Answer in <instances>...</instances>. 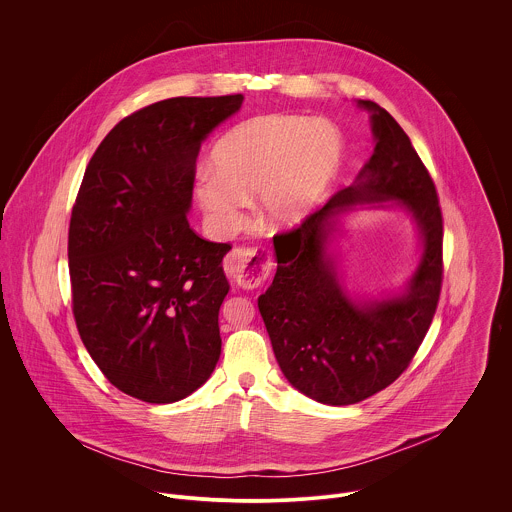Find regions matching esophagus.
Instances as JSON below:
<instances>
[{
  "mask_svg": "<svg viewBox=\"0 0 512 512\" xmlns=\"http://www.w3.org/2000/svg\"><path fill=\"white\" fill-rule=\"evenodd\" d=\"M272 252L266 246H236L224 258L226 274L244 290L260 288L272 274Z\"/></svg>",
  "mask_w": 512,
  "mask_h": 512,
  "instance_id": "34e87169",
  "label": "esophagus"
}]
</instances>
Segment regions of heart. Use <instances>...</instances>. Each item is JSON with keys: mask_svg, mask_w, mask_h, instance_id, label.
Segmentation results:
<instances>
[{"mask_svg": "<svg viewBox=\"0 0 512 512\" xmlns=\"http://www.w3.org/2000/svg\"><path fill=\"white\" fill-rule=\"evenodd\" d=\"M345 157L341 130L327 120L262 114L228 130L213 147V169L195 177L207 220L222 232L238 228L250 195L274 226L305 219L327 195Z\"/></svg>", "mask_w": 512, "mask_h": 512, "instance_id": "heart-1", "label": "heart"}]
</instances>
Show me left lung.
Here are the masks:
<instances>
[{
  "label": "left lung",
  "instance_id": "8db88e82",
  "mask_svg": "<svg viewBox=\"0 0 512 512\" xmlns=\"http://www.w3.org/2000/svg\"><path fill=\"white\" fill-rule=\"evenodd\" d=\"M359 104L372 114V157L351 187L274 236L278 270L258 297L284 376L299 392L329 406L357 404L408 368L432 325L443 282L436 185L400 124L370 100ZM378 200H398L415 215L425 254L404 296L357 304L338 286L324 242L339 212Z\"/></svg>",
  "mask_w": 512,
  "mask_h": 512
}]
</instances>
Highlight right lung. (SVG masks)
Wrapping results in <instances>:
<instances>
[{
  "label": "right lung",
  "instance_id": "add662e5",
  "mask_svg": "<svg viewBox=\"0 0 512 512\" xmlns=\"http://www.w3.org/2000/svg\"><path fill=\"white\" fill-rule=\"evenodd\" d=\"M244 96L167 98L118 122L86 165L69 226L78 335L102 374L149 404L177 402L219 363L230 244L187 220L201 142Z\"/></svg>",
  "mask_w": 512,
  "mask_h": 512
}]
</instances>
